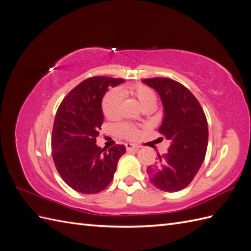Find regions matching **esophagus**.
<instances>
[{
  "label": "esophagus",
  "instance_id": "1",
  "mask_svg": "<svg viewBox=\"0 0 251 251\" xmlns=\"http://www.w3.org/2000/svg\"><path fill=\"white\" fill-rule=\"evenodd\" d=\"M126 149L128 151H130V150H134V151H137V150H139V147H138L137 145H132V143H126Z\"/></svg>",
  "mask_w": 251,
  "mask_h": 251
}]
</instances>
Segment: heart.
<instances>
[{
	"label": "heart",
	"mask_w": 251,
	"mask_h": 251,
	"mask_svg": "<svg viewBox=\"0 0 251 251\" xmlns=\"http://www.w3.org/2000/svg\"><path fill=\"white\" fill-rule=\"evenodd\" d=\"M122 95H130L134 96L143 109L149 108V106H155L156 104V95L151 88H149L146 85L142 84H136L132 86H124L119 90H111L104 96L102 100V111L103 114L108 117V119H114L120 113V106L122 101ZM116 130L119 134L125 138H131L136 137L137 135V128L128 123H123V124L117 125Z\"/></svg>",
	"instance_id": "obj_1"
}]
</instances>
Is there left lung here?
Segmentation results:
<instances>
[{
	"mask_svg": "<svg viewBox=\"0 0 251 251\" xmlns=\"http://www.w3.org/2000/svg\"><path fill=\"white\" fill-rule=\"evenodd\" d=\"M158 94L164 117L158 131L169 141L168 153L147 168L155 188L177 192L194 179L205 159L208 125L199 101L182 84L165 77L142 79Z\"/></svg>",
	"mask_w": 251,
	"mask_h": 251,
	"instance_id": "obj_1",
	"label": "left lung"
}]
</instances>
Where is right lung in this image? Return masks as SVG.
<instances>
[{"label":"right lung","instance_id":"add662e5","mask_svg":"<svg viewBox=\"0 0 251 251\" xmlns=\"http://www.w3.org/2000/svg\"><path fill=\"white\" fill-rule=\"evenodd\" d=\"M123 78L95 76L73 88L57 110L51 135L52 158L63 181L79 193L104 190L114 177L123 145L104 150L96 145L103 123L101 102L109 87Z\"/></svg>","mask_w":251,"mask_h":251}]
</instances>
